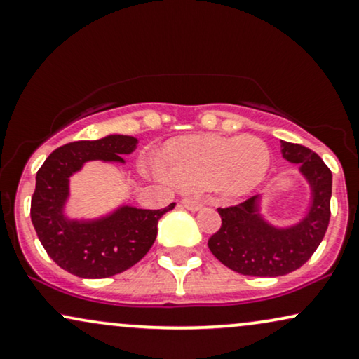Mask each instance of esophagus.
Returning a JSON list of instances; mask_svg holds the SVG:
<instances>
[{"mask_svg":"<svg viewBox=\"0 0 359 359\" xmlns=\"http://www.w3.org/2000/svg\"><path fill=\"white\" fill-rule=\"evenodd\" d=\"M181 203H183V206L189 211H200L203 208V201L198 200V198H191V196L183 198V201Z\"/></svg>","mask_w":359,"mask_h":359,"instance_id":"obj_1","label":"esophagus"}]
</instances>
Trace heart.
I'll use <instances>...</instances> for the list:
<instances>
[{
  "mask_svg": "<svg viewBox=\"0 0 359 359\" xmlns=\"http://www.w3.org/2000/svg\"><path fill=\"white\" fill-rule=\"evenodd\" d=\"M166 164L151 159L149 166L161 180L187 189L211 188L228 200L255 193L271 166L268 144L258 136L198 135L172 141Z\"/></svg>",
  "mask_w": 359,
  "mask_h": 359,
  "instance_id": "heart-1",
  "label": "heart"
}]
</instances>
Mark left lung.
Segmentation results:
<instances>
[{
    "label": "left lung",
    "instance_id": "8db88e82",
    "mask_svg": "<svg viewBox=\"0 0 359 359\" xmlns=\"http://www.w3.org/2000/svg\"><path fill=\"white\" fill-rule=\"evenodd\" d=\"M281 154L309 188V201L302 218L280 226L263 215V194L241 205L219 208L221 228L208 241L211 253L224 266L248 276H285L302 268L325 238L330 223V168L306 146L281 141Z\"/></svg>",
    "mask_w": 359,
    "mask_h": 359
}]
</instances>
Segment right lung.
<instances>
[{
    "label": "right lung",
    "instance_id": "right-lung-1",
    "mask_svg": "<svg viewBox=\"0 0 359 359\" xmlns=\"http://www.w3.org/2000/svg\"><path fill=\"white\" fill-rule=\"evenodd\" d=\"M138 140L128 135H106L93 141H74L53 151L36 172L31 198V221L50 258L79 278H109L136 264L153 246L158 221L175 208L141 210L119 205L95 218L68 215L72 176L90 161L121 163L136 149Z\"/></svg>",
    "mask_w": 359,
    "mask_h": 359
}]
</instances>
